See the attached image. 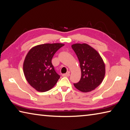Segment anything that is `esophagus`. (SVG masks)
Instances as JSON below:
<instances>
[{
	"label": "esophagus",
	"mask_w": 130,
	"mask_h": 130,
	"mask_svg": "<svg viewBox=\"0 0 130 130\" xmlns=\"http://www.w3.org/2000/svg\"><path fill=\"white\" fill-rule=\"evenodd\" d=\"M69 76H70L69 72H68V73H65V74H62V76H63V77H69Z\"/></svg>",
	"instance_id": "34e87169"
}]
</instances>
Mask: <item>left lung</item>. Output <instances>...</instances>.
<instances>
[{"instance_id": "8db88e82", "label": "left lung", "mask_w": 130, "mask_h": 130, "mask_svg": "<svg viewBox=\"0 0 130 130\" xmlns=\"http://www.w3.org/2000/svg\"><path fill=\"white\" fill-rule=\"evenodd\" d=\"M72 47L78 57L81 72L80 80L74 86L83 92L93 91L104 78V61L99 53L87 43H75Z\"/></svg>"}]
</instances>
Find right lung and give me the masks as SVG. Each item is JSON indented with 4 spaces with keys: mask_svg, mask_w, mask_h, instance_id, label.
I'll use <instances>...</instances> for the list:
<instances>
[{
    "mask_svg": "<svg viewBox=\"0 0 130 130\" xmlns=\"http://www.w3.org/2000/svg\"><path fill=\"white\" fill-rule=\"evenodd\" d=\"M62 43H45L36 46L26 55L23 62V73L28 84L37 91L51 89L60 76L55 71L52 60Z\"/></svg>",
    "mask_w": 130,
    "mask_h": 130,
    "instance_id": "1",
    "label": "right lung"
}]
</instances>
